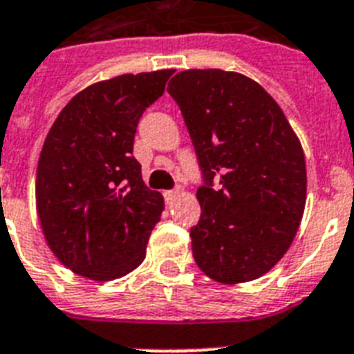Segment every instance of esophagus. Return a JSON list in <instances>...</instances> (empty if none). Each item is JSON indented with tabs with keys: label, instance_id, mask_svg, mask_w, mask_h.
<instances>
[{
	"label": "esophagus",
	"instance_id": "34e87169",
	"mask_svg": "<svg viewBox=\"0 0 354 354\" xmlns=\"http://www.w3.org/2000/svg\"><path fill=\"white\" fill-rule=\"evenodd\" d=\"M180 194H182V189H174V191H167V192H165L163 196H165V202L172 203V202H174V200H176L178 196H180Z\"/></svg>",
	"mask_w": 354,
	"mask_h": 354
}]
</instances>
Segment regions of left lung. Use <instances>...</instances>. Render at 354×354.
Masks as SVG:
<instances>
[{
	"instance_id": "left-lung-1",
	"label": "left lung",
	"mask_w": 354,
	"mask_h": 354,
	"mask_svg": "<svg viewBox=\"0 0 354 354\" xmlns=\"http://www.w3.org/2000/svg\"><path fill=\"white\" fill-rule=\"evenodd\" d=\"M203 169L192 254L225 286L257 280L277 266L300 227L307 196L304 149L272 96L251 77L189 68L167 87ZM221 185L212 189V180Z\"/></svg>"
}]
</instances>
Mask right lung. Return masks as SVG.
<instances>
[{"label": "right lung", "instance_id": "right-lung-1", "mask_svg": "<svg viewBox=\"0 0 354 354\" xmlns=\"http://www.w3.org/2000/svg\"><path fill=\"white\" fill-rule=\"evenodd\" d=\"M172 68L93 83L62 109L43 142L36 211L45 242L83 278L109 281L142 266L165 203L132 158L143 111Z\"/></svg>", "mask_w": 354, "mask_h": 354}]
</instances>
